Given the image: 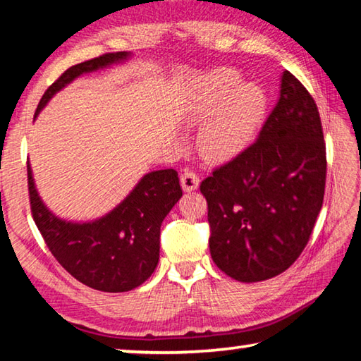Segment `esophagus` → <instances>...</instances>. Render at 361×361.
Returning a JSON list of instances; mask_svg holds the SVG:
<instances>
[{
	"label": "esophagus",
	"instance_id": "esophagus-1",
	"mask_svg": "<svg viewBox=\"0 0 361 361\" xmlns=\"http://www.w3.org/2000/svg\"><path fill=\"white\" fill-rule=\"evenodd\" d=\"M180 183H181V188L183 191L186 192H191L194 191V189L199 188V176L195 172H192V170H185V172L181 173V178H180Z\"/></svg>",
	"mask_w": 361,
	"mask_h": 361
}]
</instances>
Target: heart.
Segmentation results:
<instances>
[{"label": "heart", "mask_w": 361, "mask_h": 361, "mask_svg": "<svg viewBox=\"0 0 361 361\" xmlns=\"http://www.w3.org/2000/svg\"><path fill=\"white\" fill-rule=\"evenodd\" d=\"M240 81L235 70H213L195 79L188 97L185 121L189 126L206 121L199 132V149L213 161L239 154L264 116V90Z\"/></svg>", "instance_id": "1"}]
</instances>
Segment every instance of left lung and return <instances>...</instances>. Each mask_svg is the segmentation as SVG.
<instances>
[{
    "instance_id": "obj_1",
    "label": "left lung",
    "mask_w": 361,
    "mask_h": 361,
    "mask_svg": "<svg viewBox=\"0 0 361 361\" xmlns=\"http://www.w3.org/2000/svg\"><path fill=\"white\" fill-rule=\"evenodd\" d=\"M325 178L319 109L285 70L279 100L256 142L200 185L209 204L213 262L245 283L286 271L312 234Z\"/></svg>"
}]
</instances>
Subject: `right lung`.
<instances>
[{
    "instance_id": "obj_1",
    "label": "right lung",
    "mask_w": 361,
    "mask_h": 361,
    "mask_svg": "<svg viewBox=\"0 0 361 361\" xmlns=\"http://www.w3.org/2000/svg\"><path fill=\"white\" fill-rule=\"evenodd\" d=\"M130 57V52H113L71 66L42 95L35 119L76 78L126 63ZM27 170L35 223L49 250L73 277L106 293L130 291L151 277L159 262L161 224L183 195L173 169L143 175L121 204L90 221H68L49 210L30 164Z\"/></svg>"
}]
</instances>
